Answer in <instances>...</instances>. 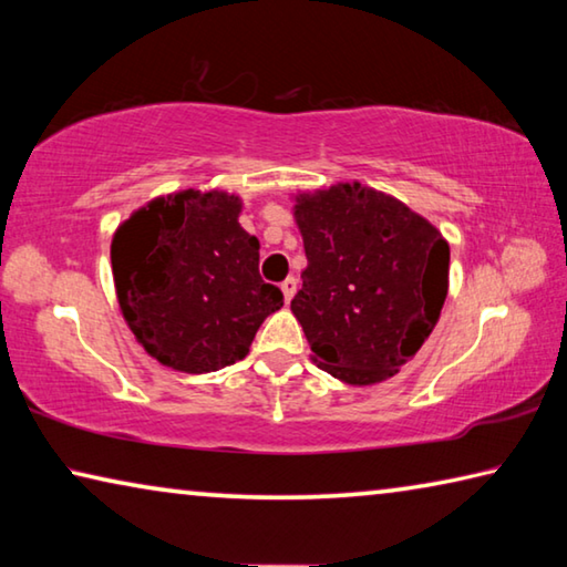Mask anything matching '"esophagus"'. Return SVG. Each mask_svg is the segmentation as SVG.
<instances>
[{
  "mask_svg": "<svg viewBox=\"0 0 567 567\" xmlns=\"http://www.w3.org/2000/svg\"><path fill=\"white\" fill-rule=\"evenodd\" d=\"M280 290L285 295V302H290L292 297H295V292H297V280H295V277H287V280L280 285Z\"/></svg>",
  "mask_w": 567,
  "mask_h": 567,
  "instance_id": "obj_1",
  "label": "esophagus"
}]
</instances>
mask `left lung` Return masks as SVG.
Wrapping results in <instances>:
<instances>
[{
    "label": "left lung",
    "instance_id": "obj_1",
    "mask_svg": "<svg viewBox=\"0 0 567 567\" xmlns=\"http://www.w3.org/2000/svg\"><path fill=\"white\" fill-rule=\"evenodd\" d=\"M295 203L307 267L290 307L315 362L348 385L392 378L440 318L450 245L425 217L360 182Z\"/></svg>",
    "mask_w": 567,
    "mask_h": 567
}]
</instances>
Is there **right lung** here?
<instances>
[{"label":"right lung","mask_w":567,"mask_h":567,"mask_svg":"<svg viewBox=\"0 0 567 567\" xmlns=\"http://www.w3.org/2000/svg\"><path fill=\"white\" fill-rule=\"evenodd\" d=\"M227 192L185 189L152 199L112 239L124 320L152 358L203 375L243 360L280 287L260 277V243L239 227Z\"/></svg>","instance_id":"1"}]
</instances>
